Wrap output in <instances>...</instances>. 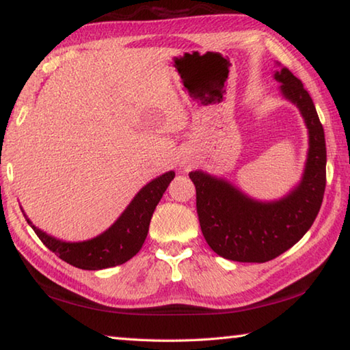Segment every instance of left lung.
<instances>
[{
    "label": "left lung",
    "instance_id": "8db88e82",
    "mask_svg": "<svg viewBox=\"0 0 350 350\" xmlns=\"http://www.w3.org/2000/svg\"><path fill=\"white\" fill-rule=\"evenodd\" d=\"M275 80L288 102L301 111L309 129V152L303 179L287 196L259 202L232 183L204 171H191L196 208L206 244L219 256L238 262H267L293 247L321 208L325 189V139L315 105L299 79L287 68Z\"/></svg>",
    "mask_w": 350,
    "mask_h": 350
}]
</instances>
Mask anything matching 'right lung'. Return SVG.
Masks as SVG:
<instances>
[{
    "instance_id": "right-lung-1",
    "label": "right lung",
    "mask_w": 350,
    "mask_h": 350,
    "mask_svg": "<svg viewBox=\"0 0 350 350\" xmlns=\"http://www.w3.org/2000/svg\"><path fill=\"white\" fill-rule=\"evenodd\" d=\"M174 179V171L156 177L140 189L122 216L97 238L83 242H66L52 238L29 221L41 242L64 262L83 270H102L125 264L139 253L146 239L152 213Z\"/></svg>"
}]
</instances>
